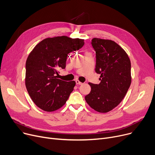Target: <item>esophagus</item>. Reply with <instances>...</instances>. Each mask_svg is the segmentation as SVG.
<instances>
[{
  "mask_svg": "<svg viewBox=\"0 0 155 155\" xmlns=\"http://www.w3.org/2000/svg\"><path fill=\"white\" fill-rule=\"evenodd\" d=\"M75 82H76V84H77V85H82V84H83V83L80 82L79 80H76Z\"/></svg>",
  "mask_w": 155,
  "mask_h": 155,
  "instance_id": "1",
  "label": "esophagus"
}]
</instances>
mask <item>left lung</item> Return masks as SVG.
<instances>
[{
	"mask_svg": "<svg viewBox=\"0 0 155 155\" xmlns=\"http://www.w3.org/2000/svg\"><path fill=\"white\" fill-rule=\"evenodd\" d=\"M95 51V72L100 74L99 84L88 83L91 91L85 97L95 110L106 113L120 103L131 83V61L126 51L112 40L93 38Z\"/></svg>",
	"mask_w": 155,
	"mask_h": 155,
	"instance_id": "obj_1",
	"label": "left lung"
}]
</instances>
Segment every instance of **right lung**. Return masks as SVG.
Segmentation results:
<instances>
[{"label":"right lung","mask_w":155,"mask_h":155,"mask_svg":"<svg viewBox=\"0 0 155 155\" xmlns=\"http://www.w3.org/2000/svg\"><path fill=\"white\" fill-rule=\"evenodd\" d=\"M84 39L68 36L48 38L39 42L26 63L25 84L32 101L46 112L63 107L73 91L75 81L57 78L59 70L66 67L68 54L78 50Z\"/></svg>","instance_id":"obj_1"}]
</instances>
